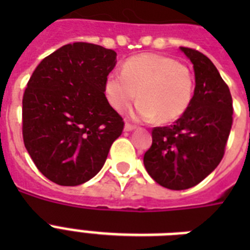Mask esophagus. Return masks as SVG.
Returning <instances> with one entry per match:
<instances>
[{
	"label": "esophagus",
	"mask_w": 250,
	"mask_h": 250,
	"mask_svg": "<svg viewBox=\"0 0 250 250\" xmlns=\"http://www.w3.org/2000/svg\"><path fill=\"white\" fill-rule=\"evenodd\" d=\"M135 128H136V125H129V123H125V131H127V132H129V131H133V129H135Z\"/></svg>",
	"instance_id": "34e87169"
}]
</instances>
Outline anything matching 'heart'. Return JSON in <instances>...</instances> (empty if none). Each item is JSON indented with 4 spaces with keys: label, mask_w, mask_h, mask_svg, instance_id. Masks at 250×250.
<instances>
[{
    "label": "heart",
    "mask_w": 250,
    "mask_h": 250,
    "mask_svg": "<svg viewBox=\"0 0 250 250\" xmlns=\"http://www.w3.org/2000/svg\"><path fill=\"white\" fill-rule=\"evenodd\" d=\"M193 76L189 68L162 54L145 53L129 58L122 72H110L105 94L114 109L123 111L137 97L135 117L162 123L176 121L186 113L193 97Z\"/></svg>",
    "instance_id": "1"
}]
</instances>
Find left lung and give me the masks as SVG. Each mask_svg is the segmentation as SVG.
I'll use <instances>...</instances> for the list:
<instances>
[{"instance_id":"8db88e82","label":"left lung","mask_w":250,"mask_h":250,"mask_svg":"<svg viewBox=\"0 0 250 250\" xmlns=\"http://www.w3.org/2000/svg\"><path fill=\"white\" fill-rule=\"evenodd\" d=\"M193 63L194 94L174 125L154 127L144 154L148 174L160 186L182 190L197 186L223 156L232 127V97L214 63L198 50L180 48Z\"/></svg>"}]
</instances>
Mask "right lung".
Here are the masks:
<instances>
[{
  "label": "right lung",
  "instance_id": "obj_1",
  "mask_svg": "<svg viewBox=\"0 0 250 250\" xmlns=\"http://www.w3.org/2000/svg\"><path fill=\"white\" fill-rule=\"evenodd\" d=\"M117 53L100 45H63L41 61L23 96V141L41 174L79 186L98 174L125 122L110 106L105 82Z\"/></svg>",
  "mask_w": 250,
  "mask_h": 250
}]
</instances>
